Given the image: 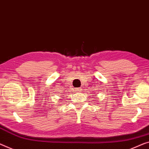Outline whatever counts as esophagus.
<instances>
[{
	"instance_id": "34e87169",
	"label": "esophagus",
	"mask_w": 149,
	"mask_h": 149,
	"mask_svg": "<svg viewBox=\"0 0 149 149\" xmlns=\"http://www.w3.org/2000/svg\"><path fill=\"white\" fill-rule=\"evenodd\" d=\"M75 92H81V88H75Z\"/></svg>"
}]
</instances>
